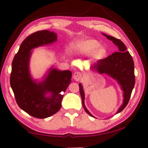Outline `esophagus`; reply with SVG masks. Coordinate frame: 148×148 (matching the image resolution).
Here are the masks:
<instances>
[{"label":"esophagus","mask_w":148,"mask_h":148,"mask_svg":"<svg viewBox=\"0 0 148 148\" xmlns=\"http://www.w3.org/2000/svg\"><path fill=\"white\" fill-rule=\"evenodd\" d=\"M73 77H74V79L75 80H76V81L78 82V81H79L80 79H82V75L81 73H80V72H75V73L74 74Z\"/></svg>","instance_id":"1"}]
</instances>
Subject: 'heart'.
Wrapping results in <instances>:
<instances>
[{"label": "heart", "mask_w": 148, "mask_h": 148, "mask_svg": "<svg viewBox=\"0 0 148 148\" xmlns=\"http://www.w3.org/2000/svg\"><path fill=\"white\" fill-rule=\"evenodd\" d=\"M71 48L75 51L82 54L91 53L93 60H101L106 56L107 49L105 47L100 46V43L95 40H80L71 45Z\"/></svg>", "instance_id": "b5f03b06"}]
</instances>
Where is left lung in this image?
<instances>
[{
    "label": "left lung",
    "instance_id": "8db88e82",
    "mask_svg": "<svg viewBox=\"0 0 148 148\" xmlns=\"http://www.w3.org/2000/svg\"><path fill=\"white\" fill-rule=\"evenodd\" d=\"M102 34L106 38L113 42V43L118 47V52L110 55L106 58L99 60L96 63L91 66L92 71H95L99 74H105L117 81L123 91V102L117 110L118 114L123 110L128 104L131 92L135 84L134 61L131 54L127 51V47L120 40L110 36L106 34ZM79 92L82 97V105L87 114L91 117H95L90 113L85 106V93L82 84H79Z\"/></svg>",
    "mask_w": 148,
    "mask_h": 148
}]
</instances>
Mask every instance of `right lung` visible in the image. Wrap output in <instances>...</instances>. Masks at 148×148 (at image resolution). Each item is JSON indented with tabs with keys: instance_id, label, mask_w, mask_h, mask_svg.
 I'll list each match as a JSON object with an SVG mask.
<instances>
[{
	"instance_id": "add662e5",
	"label": "right lung",
	"mask_w": 148,
	"mask_h": 148,
	"mask_svg": "<svg viewBox=\"0 0 148 148\" xmlns=\"http://www.w3.org/2000/svg\"><path fill=\"white\" fill-rule=\"evenodd\" d=\"M57 40L56 32L46 30L34 32L23 41L12 61L10 86L17 104L36 118H46L59 111L63 92L71 82L70 71H61L51 67L40 82L32 78L30 73L31 50Z\"/></svg>"
}]
</instances>
